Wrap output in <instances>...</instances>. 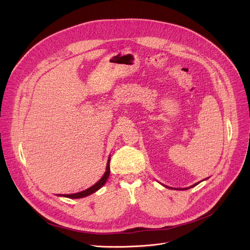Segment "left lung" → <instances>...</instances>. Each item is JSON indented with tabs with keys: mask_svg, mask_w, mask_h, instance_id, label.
<instances>
[{
	"mask_svg": "<svg viewBox=\"0 0 250 250\" xmlns=\"http://www.w3.org/2000/svg\"><path fill=\"white\" fill-rule=\"evenodd\" d=\"M199 182H197V183H195V184H193L192 186H190V187H187V188H183V189H181V190H186V189H188V188H191V187H194V186H196L197 184H198ZM165 186V185H164ZM165 187H168V186H165ZM168 188H170V187H168ZM173 189V188H172Z\"/></svg>",
	"mask_w": 250,
	"mask_h": 250,
	"instance_id": "1",
	"label": "left lung"
}]
</instances>
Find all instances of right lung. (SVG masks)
<instances>
[{
	"mask_svg": "<svg viewBox=\"0 0 250 250\" xmlns=\"http://www.w3.org/2000/svg\"><path fill=\"white\" fill-rule=\"evenodd\" d=\"M110 161H111V158H109L108 160V163H106V168H105V172L104 174V176L101 178V179L94 184L92 185L91 187L87 188L86 190H83V191H80L78 193H73V194H62L60 196H64V197H68V198H81V197H85V196H88L90 194H92L93 192L98 191V190L100 188H102L104 186V184L106 182V180H108V178L110 176Z\"/></svg>",
	"mask_w": 250,
	"mask_h": 250,
	"instance_id": "obj_1",
	"label": "right lung"
}]
</instances>
